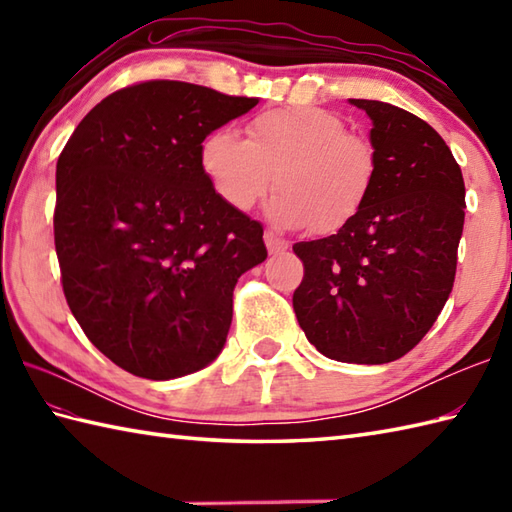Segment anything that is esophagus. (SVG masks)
Wrapping results in <instances>:
<instances>
[{
  "label": "esophagus",
  "instance_id": "1",
  "mask_svg": "<svg viewBox=\"0 0 512 512\" xmlns=\"http://www.w3.org/2000/svg\"><path fill=\"white\" fill-rule=\"evenodd\" d=\"M264 242H266V248L270 255H277V253H284V250L288 248V242L284 237H279L277 233L273 231H266L264 233Z\"/></svg>",
  "mask_w": 512,
  "mask_h": 512
}]
</instances>
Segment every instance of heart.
Returning a JSON list of instances; mask_svg holds the SVG:
<instances>
[{"label": "heart", "instance_id": "heart-1", "mask_svg": "<svg viewBox=\"0 0 512 512\" xmlns=\"http://www.w3.org/2000/svg\"><path fill=\"white\" fill-rule=\"evenodd\" d=\"M200 167L217 198L242 213L264 198L275 173V220L288 228L334 233L365 206L378 158L372 143L345 132L336 114L286 105L250 118L246 140L226 127L206 134Z\"/></svg>", "mask_w": 512, "mask_h": 512}]
</instances>
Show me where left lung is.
Masks as SVG:
<instances>
[{
  "instance_id": "1",
  "label": "left lung",
  "mask_w": 512,
  "mask_h": 512,
  "mask_svg": "<svg viewBox=\"0 0 512 512\" xmlns=\"http://www.w3.org/2000/svg\"><path fill=\"white\" fill-rule=\"evenodd\" d=\"M350 103L372 118L376 182L350 224L292 246L303 262L292 308L323 356L383 365L422 341L451 295L464 180L422 118L383 101Z\"/></svg>"
}]
</instances>
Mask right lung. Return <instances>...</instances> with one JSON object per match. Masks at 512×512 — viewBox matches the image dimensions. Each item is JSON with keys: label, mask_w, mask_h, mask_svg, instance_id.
<instances>
[{"label": "right lung", "mask_w": 512, "mask_h": 512, "mask_svg": "<svg viewBox=\"0 0 512 512\" xmlns=\"http://www.w3.org/2000/svg\"><path fill=\"white\" fill-rule=\"evenodd\" d=\"M257 99L184 81L107 96L57 162L63 295L96 350L125 372L169 380L213 363L233 288L266 259L264 228L217 198L200 143Z\"/></svg>", "instance_id": "add662e5"}]
</instances>
